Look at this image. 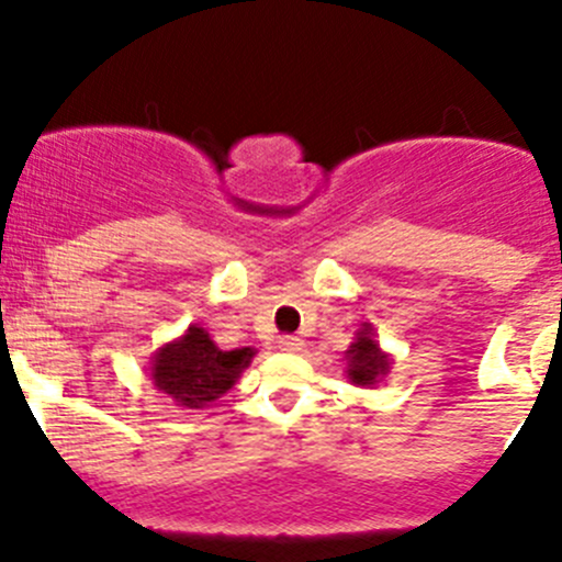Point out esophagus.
Here are the masks:
<instances>
[{
	"instance_id": "obj_1",
	"label": "esophagus",
	"mask_w": 562,
	"mask_h": 562,
	"mask_svg": "<svg viewBox=\"0 0 562 562\" xmlns=\"http://www.w3.org/2000/svg\"><path fill=\"white\" fill-rule=\"evenodd\" d=\"M302 348H304V342L299 337H293V334L280 337V350H285V353H299Z\"/></svg>"
}]
</instances>
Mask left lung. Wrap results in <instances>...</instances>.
Segmentation results:
<instances>
[{
    "instance_id": "left-lung-1",
    "label": "left lung",
    "mask_w": 562,
    "mask_h": 562,
    "mask_svg": "<svg viewBox=\"0 0 562 562\" xmlns=\"http://www.w3.org/2000/svg\"><path fill=\"white\" fill-rule=\"evenodd\" d=\"M345 361H348L345 372H348V381L353 386H375L391 367V359L383 353L375 337H372L370 323H364V328L356 334L350 348L345 350Z\"/></svg>"
}]
</instances>
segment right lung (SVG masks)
<instances>
[{
  "mask_svg": "<svg viewBox=\"0 0 562 562\" xmlns=\"http://www.w3.org/2000/svg\"><path fill=\"white\" fill-rule=\"evenodd\" d=\"M252 356V348L220 350L201 326H190L179 339L157 350L151 359V381L179 405L206 407L234 389Z\"/></svg>",
  "mask_w": 562,
  "mask_h": 562,
  "instance_id": "1",
  "label": "right lung"
}]
</instances>
